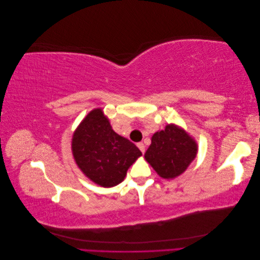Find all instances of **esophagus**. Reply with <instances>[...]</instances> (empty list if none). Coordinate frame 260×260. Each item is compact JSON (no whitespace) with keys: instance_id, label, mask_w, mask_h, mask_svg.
<instances>
[{"instance_id":"obj_1","label":"esophagus","mask_w":260,"mask_h":260,"mask_svg":"<svg viewBox=\"0 0 260 260\" xmlns=\"http://www.w3.org/2000/svg\"><path fill=\"white\" fill-rule=\"evenodd\" d=\"M138 147L140 148V151L142 152V154H144V152H145V146H144V144L143 143H138Z\"/></svg>"}]
</instances>
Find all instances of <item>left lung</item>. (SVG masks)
Returning a JSON list of instances; mask_svg holds the SVG:
<instances>
[{
    "label": "left lung",
    "instance_id": "1",
    "mask_svg": "<svg viewBox=\"0 0 260 260\" xmlns=\"http://www.w3.org/2000/svg\"><path fill=\"white\" fill-rule=\"evenodd\" d=\"M198 147L187 133L174 124L156 132L152 144L145 153V159L161 178H176L195 158Z\"/></svg>",
    "mask_w": 260,
    "mask_h": 260
}]
</instances>
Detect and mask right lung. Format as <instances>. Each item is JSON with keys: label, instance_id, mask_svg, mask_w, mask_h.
I'll list each match as a JSON object with an SVG mask.
<instances>
[{"label": "right lung", "instance_id": "right-lung-1", "mask_svg": "<svg viewBox=\"0 0 260 260\" xmlns=\"http://www.w3.org/2000/svg\"><path fill=\"white\" fill-rule=\"evenodd\" d=\"M73 154L83 174L104 187L119 184L127 170L142 155L129 140L112 129L102 109H94L76 130Z\"/></svg>", "mask_w": 260, "mask_h": 260}]
</instances>
